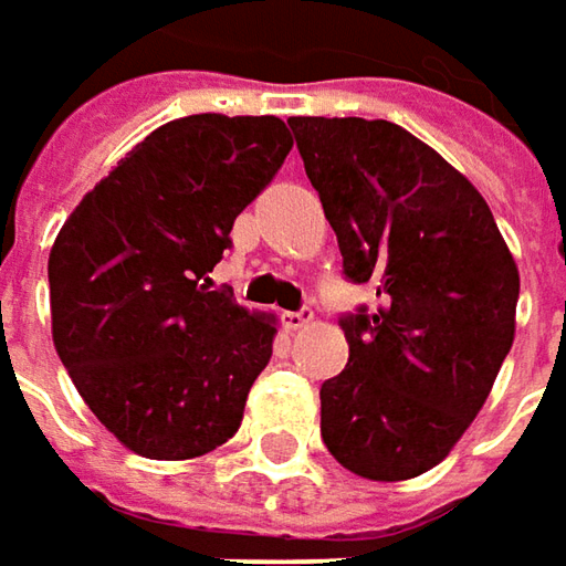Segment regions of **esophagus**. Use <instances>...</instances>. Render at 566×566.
Returning a JSON list of instances; mask_svg holds the SVG:
<instances>
[{"mask_svg": "<svg viewBox=\"0 0 566 566\" xmlns=\"http://www.w3.org/2000/svg\"><path fill=\"white\" fill-rule=\"evenodd\" d=\"M311 321H314V311H311V308L286 311V314H283V327H286V329H302V327H308Z\"/></svg>", "mask_w": 566, "mask_h": 566, "instance_id": "34e87169", "label": "esophagus"}]
</instances>
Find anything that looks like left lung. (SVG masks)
Instances as JSON below:
<instances>
[{
  "instance_id": "left-lung-1",
  "label": "left lung",
  "mask_w": 566,
  "mask_h": 566,
  "mask_svg": "<svg viewBox=\"0 0 566 566\" xmlns=\"http://www.w3.org/2000/svg\"><path fill=\"white\" fill-rule=\"evenodd\" d=\"M352 283L348 364L321 386V436L345 470L398 483L436 468L486 405L514 343L521 274L486 199L392 120L290 117Z\"/></svg>"
}]
</instances>
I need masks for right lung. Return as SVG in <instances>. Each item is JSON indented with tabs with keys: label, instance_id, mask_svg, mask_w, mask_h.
<instances>
[{
	"label": "right lung",
	"instance_id": "obj_1",
	"mask_svg": "<svg viewBox=\"0 0 566 566\" xmlns=\"http://www.w3.org/2000/svg\"><path fill=\"white\" fill-rule=\"evenodd\" d=\"M290 149L274 115L170 120L83 196L55 237V352L98 423L143 458H199L242 423L276 321L211 290L208 274Z\"/></svg>",
	"mask_w": 566,
	"mask_h": 566
}]
</instances>
